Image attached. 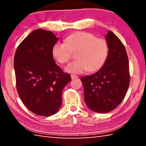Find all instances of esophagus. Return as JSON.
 Segmentation results:
<instances>
[{
  "mask_svg": "<svg viewBox=\"0 0 146 146\" xmlns=\"http://www.w3.org/2000/svg\"><path fill=\"white\" fill-rule=\"evenodd\" d=\"M71 77L72 79H75V78H78V76L76 75H71Z\"/></svg>",
  "mask_w": 146,
  "mask_h": 146,
  "instance_id": "obj_1",
  "label": "esophagus"
}]
</instances>
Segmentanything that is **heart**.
Masks as SVG:
<instances>
[{"label": "heart", "mask_w": 146, "mask_h": 146, "mask_svg": "<svg viewBox=\"0 0 146 146\" xmlns=\"http://www.w3.org/2000/svg\"><path fill=\"white\" fill-rule=\"evenodd\" d=\"M76 60L65 67L68 73H80L88 70L95 71L102 67L108 55L107 41L92 33L78 31L68 36L65 42H56L52 48L54 58L60 64L67 62L72 52H76Z\"/></svg>", "instance_id": "b5f03b06"}]
</instances>
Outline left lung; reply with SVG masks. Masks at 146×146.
<instances>
[{
  "label": "left lung",
  "mask_w": 146,
  "mask_h": 146,
  "mask_svg": "<svg viewBox=\"0 0 146 146\" xmlns=\"http://www.w3.org/2000/svg\"><path fill=\"white\" fill-rule=\"evenodd\" d=\"M109 51L99 71L81 77L88 107L99 113L110 112L124 98L129 86V60L125 47L117 36L109 31L106 35Z\"/></svg>",
  "instance_id": "left-lung-1"
}]
</instances>
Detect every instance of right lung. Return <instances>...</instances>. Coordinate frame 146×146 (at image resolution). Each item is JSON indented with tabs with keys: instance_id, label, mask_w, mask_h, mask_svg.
I'll return each instance as SVG.
<instances>
[{
	"instance_id": "1",
	"label": "right lung",
	"mask_w": 146,
	"mask_h": 146,
	"mask_svg": "<svg viewBox=\"0 0 146 146\" xmlns=\"http://www.w3.org/2000/svg\"><path fill=\"white\" fill-rule=\"evenodd\" d=\"M58 40L51 31L37 29L24 39L15 54L17 92L26 107L37 115L58 112L63 89L71 80L53 59L52 48Z\"/></svg>"
}]
</instances>
